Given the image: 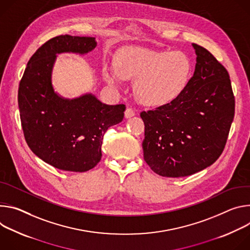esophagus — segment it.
<instances>
[{
    "label": "esophagus",
    "instance_id": "esophagus-1",
    "mask_svg": "<svg viewBox=\"0 0 250 250\" xmlns=\"http://www.w3.org/2000/svg\"><path fill=\"white\" fill-rule=\"evenodd\" d=\"M135 115V111L132 109V108H127L126 111H125V117L126 118H130V117H133Z\"/></svg>",
    "mask_w": 250,
    "mask_h": 250
}]
</instances>
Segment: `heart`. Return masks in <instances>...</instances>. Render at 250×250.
<instances>
[{"instance_id":"heart-1","label":"heart","mask_w":250,"mask_h":250,"mask_svg":"<svg viewBox=\"0 0 250 250\" xmlns=\"http://www.w3.org/2000/svg\"><path fill=\"white\" fill-rule=\"evenodd\" d=\"M116 72L106 69L104 77L109 83L137 78L134 90L139 100L149 105L167 104L188 86L192 64L180 50H154L140 46L122 48L115 57Z\"/></svg>"}]
</instances>
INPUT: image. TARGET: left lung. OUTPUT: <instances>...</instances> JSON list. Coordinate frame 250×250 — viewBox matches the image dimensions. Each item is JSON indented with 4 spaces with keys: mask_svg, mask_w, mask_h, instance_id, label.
<instances>
[{
    "mask_svg": "<svg viewBox=\"0 0 250 250\" xmlns=\"http://www.w3.org/2000/svg\"><path fill=\"white\" fill-rule=\"evenodd\" d=\"M192 46L196 68L183 93L140 114L144 160L162 177H186L212 165L225 149L234 117L228 70L208 49Z\"/></svg>",
    "mask_w": 250,
    "mask_h": 250,
    "instance_id": "left-lung-1",
    "label": "left lung"
}]
</instances>
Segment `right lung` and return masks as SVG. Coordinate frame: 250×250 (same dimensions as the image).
Wrapping results in <instances>:
<instances>
[{"mask_svg":"<svg viewBox=\"0 0 250 250\" xmlns=\"http://www.w3.org/2000/svg\"><path fill=\"white\" fill-rule=\"evenodd\" d=\"M96 45L90 37L52 38L33 54L20 82L18 103L27 146L60 170L82 173L94 168L101 160L105 132L124 117V104L107 105L91 93L68 99L53 89L57 54H86Z\"/></svg>","mask_w":250,"mask_h":250,"instance_id":"add662e5","label":"right lung"}]
</instances>
